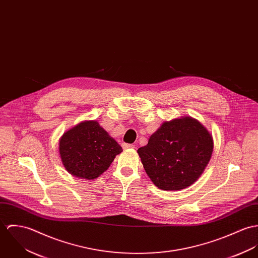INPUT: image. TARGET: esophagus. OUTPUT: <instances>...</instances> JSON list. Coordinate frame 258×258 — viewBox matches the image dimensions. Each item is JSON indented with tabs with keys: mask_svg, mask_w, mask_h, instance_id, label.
<instances>
[{
	"mask_svg": "<svg viewBox=\"0 0 258 258\" xmlns=\"http://www.w3.org/2000/svg\"><path fill=\"white\" fill-rule=\"evenodd\" d=\"M121 146H122L123 148H135V145L132 144V143H123L121 144Z\"/></svg>",
	"mask_w": 258,
	"mask_h": 258,
	"instance_id": "obj_1",
	"label": "esophagus"
}]
</instances>
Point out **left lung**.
Segmentation results:
<instances>
[{
    "instance_id": "left-lung-1",
    "label": "left lung",
    "mask_w": 258,
    "mask_h": 258,
    "mask_svg": "<svg viewBox=\"0 0 258 258\" xmlns=\"http://www.w3.org/2000/svg\"><path fill=\"white\" fill-rule=\"evenodd\" d=\"M213 147V138L206 127L185 116L165 121L138 153L155 186L173 191L190 186L200 177Z\"/></svg>"
}]
</instances>
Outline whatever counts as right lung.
I'll use <instances>...</instances> for the list:
<instances>
[{
    "label": "right lung",
    "mask_w": 258,
    "mask_h": 258,
    "mask_svg": "<svg viewBox=\"0 0 258 258\" xmlns=\"http://www.w3.org/2000/svg\"><path fill=\"white\" fill-rule=\"evenodd\" d=\"M121 151V146L95 120L79 123L59 142V153L66 170L87 180L106 171Z\"/></svg>",
    "instance_id": "add662e5"
}]
</instances>
